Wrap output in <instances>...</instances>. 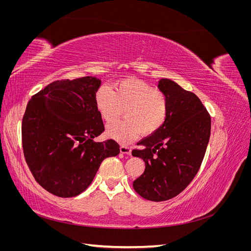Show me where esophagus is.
<instances>
[{"label": "esophagus", "instance_id": "esophagus-1", "mask_svg": "<svg viewBox=\"0 0 251 251\" xmlns=\"http://www.w3.org/2000/svg\"><path fill=\"white\" fill-rule=\"evenodd\" d=\"M132 149L127 146H121L120 147V153L121 154H126V155H131Z\"/></svg>", "mask_w": 251, "mask_h": 251}]
</instances>
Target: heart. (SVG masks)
I'll return each mask as SVG.
<instances>
[{"label":"heart","instance_id":"heart-1","mask_svg":"<svg viewBox=\"0 0 251 251\" xmlns=\"http://www.w3.org/2000/svg\"><path fill=\"white\" fill-rule=\"evenodd\" d=\"M96 109L105 124L117 120L126 110V120L110 125L107 135L121 143L135 140L143 132L151 135L160 128L169 114V98L151 83L127 78L111 90L101 87L95 94Z\"/></svg>","mask_w":251,"mask_h":251}]
</instances>
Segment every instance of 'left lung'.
<instances>
[{"instance_id": "1", "label": "left lung", "mask_w": 251, "mask_h": 251, "mask_svg": "<svg viewBox=\"0 0 251 251\" xmlns=\"http://www.w3.org/2000/svg\"><path fill=\"white\" fill-rule=\"evenodd\" d=\"M169 98L164 125L138 144L132 155L142 158L146 170L133 182L142 198L161 202L184 191L198 173L210 136V115L198 96L163 78L158 85Z\"/></svg>"}]
</instances>
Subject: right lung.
<instances>
[{"label":"right lung","instance_id":"1","mask_svg":"<svg viewBox=\"0 0 251 251\" xmlns=\"http://www.w3.org/2000/svg\"><path fill=\"white\" fill-rule=\"evenodd\" d=\"M100 86L92 76L53 81L31 97L23 116L28 168L37 183L60 198L82 193L103 159L119 154L115 140H93L104 131L95 104Z\"/></svg>","mask_w":251,"mask_h":251}]
</instances>
